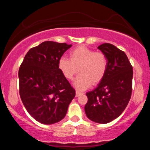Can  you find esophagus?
Masks as SVG:
<instances>
[{"mask_svg":"<svg viewBox=\"0 0 150 150\" xmlns=\"http://www.w3.org/2000/svg\"><path fill=\"white\" fill-rule=\"evenodd\" d=\"M82 94V93L80 92V91L76 90V97H78V96H80V94Z\"/></svg>","mask_w":150,"mask_h":150,"instance_id":"34e87169","label":"esophagus"}]
</instances>
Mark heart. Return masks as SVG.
Returning a JSON list of instances; mask_svg holds the SVG:
<instances>
[{
	"label": "heart",
	"mask_w": 150,
	"mask_h": 150,
	"mask_svg": "<svg viewBox=\"0 0 150 150\" xmlns=\"http://www.w3.org/2000/svg\"><path fill=\"white\" fill-rule=\"evenodd\" d=\"M108 61L104 53L94 52L85 46H80L70 52V59L61 57L58 60V69L67 80H73L80 74L73 85L79 90L88 88L92 84H97L104 78L107 69Z\"/></svg>",
	"instance_id": "1"
}]
</instances>
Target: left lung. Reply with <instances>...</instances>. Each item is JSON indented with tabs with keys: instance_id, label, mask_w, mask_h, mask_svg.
Masks as SVG:
<instances>
[{
	"instance_id": "8db88e82",
	"label": "left lung",
	"mask_w": 150,
	"mask_h": 150,
	"mask_svg": "<svg viewBox=\"0 0 150 150\" xmlns=\"http://www.w3.org/2000/svg\"><path fill=\"white\" fill-rule=\"evenodd\" d=\"M98 49L107 58V69L97 87L86 94L85 111L89 120L104 124L118 118L126 108L131 97L133 70L126 54L113 44L105 43Z\"/></svg>"
}]
</instances>
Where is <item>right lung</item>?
<instances>
[{
  "label": "right lung",
  "mask_w": 150,
  "mask_h": 150,
  "mask_svg": "<svg viewBox=\"0 0 150 150\" xmlns=\"http://www.w3.org/2000/svg\"><path fill=\"white\" fill-rule=\"evenodd\" d=\"M51 41L32 48L19 69L20 95L36 120L50 125L61 120L75 96V90L58 69V60L71 47Z\"/></svg>",
  "instance_id": "1"
}]
</instances>
